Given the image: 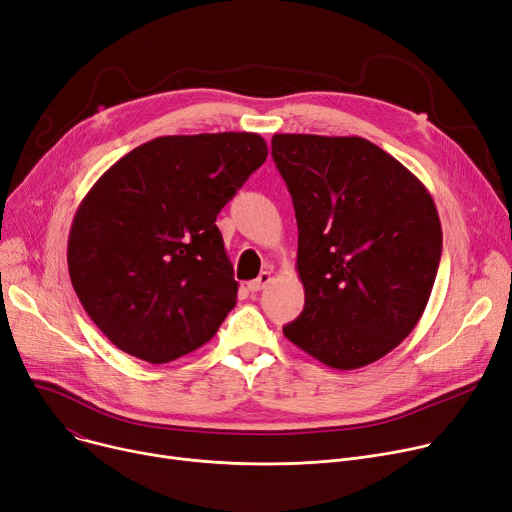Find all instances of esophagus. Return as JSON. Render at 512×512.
I'll return each instance as SVG.
<instances>
[{"instance_id":"1","label":"esophagus","mask_w":512,"mask_h":512,"mask_svg":"<svg viewBox=\"0 0 512 512\" xmlns=\"http://www.w3.org/2000/svg\"><path fill=\"white\" fill-rule=\"evenodd\" d=\"M273 281V273L271 271H262L254 281H248V289L250 291H260L264 289L266 285H269Z\"/></svg>"}]
</instances>
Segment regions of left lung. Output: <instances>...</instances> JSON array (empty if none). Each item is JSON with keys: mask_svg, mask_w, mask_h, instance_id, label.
I'll list each match as a JSON object with an SVG mask.
<instances>
[{"mask_svg": "<svg viewBox=\"0 0 512 512\" xmlns=\"http://www.w3.org/2000/svg\"><path fill=\"white\" fill-rule=\"evenodd\" d=\"M294 200L304 310L283 327L331 369L367 367L417 327L442 256L427 187L362 137L273 135Z\"/></svg>", "mask_w": 512, "mask_h": 512, "instance_id": "8db88e82", "label": "left lung"}]
</instances>
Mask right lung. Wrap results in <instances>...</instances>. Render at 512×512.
Wrapping results in <instances>:
<instances>
[{"instance_id":"obj_1","label":"right lung","mask_w":512,"mask_h":512,"mask_svg":"<svg viewBox=\"0 0 512 512\" xmlns=\"http://www.w3.org/2000/svg\"><path fill=\"white\" fill-rule=\"evenodd\" d=\"M269 156L258 133L166 135L95 181L68 233V273L91 321L164 364L214 337L237 304L216 214Z\"/></svg>"}]
</instances>
